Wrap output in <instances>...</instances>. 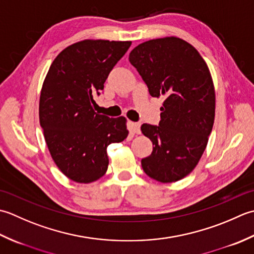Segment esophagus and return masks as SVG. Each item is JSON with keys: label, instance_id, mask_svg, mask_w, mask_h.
Returning a JSON list of instances; mask_svg holds the SVG:
<instances>
[{"label": "esophagus", "instance_id": "34e87169", "mask_svg": "<svg viewBox=\"0 0 254 254\" xmlns=\"http://www.w3.org/2000/svg\"><path fill=\"white\" fill-rule=\"evenodd\" d=\"M132 127V132L133 133H140V124L139 123H132L131 124Z\"/></svg>", "mask_w": 254, "mask_h": 254}]
</instances>
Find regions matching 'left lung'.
<instances>
[{"label": "left lung", "mask_w": 254, "mask_h": 254, "mask_svg": "<svg viewBox=\"0 0 254 254\" xmlns=\"http://www.w3.org/2000/svg\"><path fill=\"white\" fill-rule=\"evenodd\" d=\"M129 61L150 95L165 97L159 126H141L153 144L141 167L159 182H177L198 163L213 129L215 89L209 69L192 45L177 37L144 41L131 50Z\"/></svg>", "instance_id": "1"}]
</instances>
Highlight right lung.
<instances>
[{"label":"right lung","instance_id":"1","mask_svg":"<svg viewBox=\"0 0 254 254\" xmlns=\"http://www.w3.org/2000/svg\"><path fill=\"white\" fill-rule=\"evenodd\" d=\"M131 41L83 40L56 57L44 81L39 121L55 163L66 178L91 183L106 173L108 144L128 136L126 118L94 112L110 72Z\"/></svg>","mask_w":254,"mask_h":254}]
</instances>
